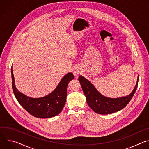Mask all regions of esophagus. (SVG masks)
I'll return each instance as SVG.
<instances>
[{
	"mask_svg": "<svg viewBox=\"0 0 149 149\" xmlns=\"http://www.w3.org/2000/svg\"><path fill=\"white\" fill-rule=\"evenodd\" d=\"M74 74L75 75H79L80 74V71L79 70H78V69H76L74 71Z\"/></svg>",
	"mask_w": 149,
	"mask_h": 149,
	"instance_id": "obj_1",
	"label": "esophagus"
}]
</instances>
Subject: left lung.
Segmentation results:
<instances>
[{"label":"left lung","instance_id":"8db88e82","mask_svg":"<svg viewBox=\"0 0 149 149\" xmlns=\"http://www.w3.org/2000/svg\"><path fill=\"white\" fill-rule=\"evenodd\" d=\"M78 80L90 107L97 114H109L122 110L129 104L137 88L139 77L132 93L128 96L117 98H110L103 96L89 81L82 76H79Z\"/></svg>","mask_w":149,"mask_h":149}]
</instances>
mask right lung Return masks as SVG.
I'll return each mask as SVG.
<instances>
[{"mask_svg":"<svg viewBox=\"0 0 149 149\" xmlns=\"http://www.w3.org/2000/svg\"><path fill=\"white\" fill-rule=\"evenodd\" d=\"M11 74L13 91L19 103L33 116L45 118L54 117L61 112L66 102L68 84L74 78L72 73H68L51 94L42 98H32L20 93L15 87L12 66Z\"/></svg>","mask_w":149,"mask_h":149,"instance_id":"add662e5","label":"right lung"}]
</instances>
